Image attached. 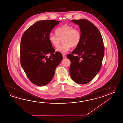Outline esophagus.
I'll return each instance as SVG.
<instances>
[{
    "instance_id": "1",
    "label": "esophagus",
    "mask_w": 123,
    "mask_h": 123,
    "mask_svg": "<svg viewBox=\"0 0 123 123\" xmlns=\"http://www.w3.org/2000/svg\"><path fill=\"white\" fill-rule=\"evenodd\" d=\"M62 57L63 58H66V56L65 55H63Z\"/></svg>"
}]
</instances>
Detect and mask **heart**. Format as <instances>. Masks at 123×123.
<instances>
[{
  "mask_svg": "<svg viewBox=\"0 0 123 123\" xmlns=\"http://www.w3.org/2000/svg\"><path fill=\"white\" fill-rule=\"evenodd\" d=\"M55 33L49 35V40L54 47H57L62 39L63 43L57 48L56 51L63 54L67 52L71 47H77L81 40L80 30L70 25H65L61 26L56 29Z\"/></svg>",
  "mask_w": 123,
  "mask_h": 123,
  "instance_id": "b5f03b06",
  "label": "heart"
}]
</instances>
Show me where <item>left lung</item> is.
<instances>
[{"label":"left lung","mask_w":123,"mask_h":123,"mask_svg":"<svg viewBox=\"0 0 123 123\" xmlns=\"http://www.w3.org/2000/svg\"><path fill=\"white\" fill-rule=\"evenodd\" d=\"M71 21L80 26L81 38L75 49L67 56L71 61L69 73L73 81L85 84L101 68L104 55L103 40L99 30L91 21L85 19Z\"/></svg>","instance_id":"1"}]
</instances>
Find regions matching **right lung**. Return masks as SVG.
Wrapping results in <instances>:
<instances>
[{
    "label": "right lung",
    "instance_id": "1",
    "mask_svg": "<svg viewBox=\"0 0 123 123\" xmlns=\"http://www.w3.org/2000/svg\"><path fill=\"white\" fill-rule=\"evenodd\" d=\"M59 22L54 20L38 21L29 27L21 37V66L31 83L39 86L50 83L55 68L62 60V54L55 52L48 39L50 32Z\"/></svg>",
    "mask_w": 123,
    "mask_h": 123
}]
</instances>
